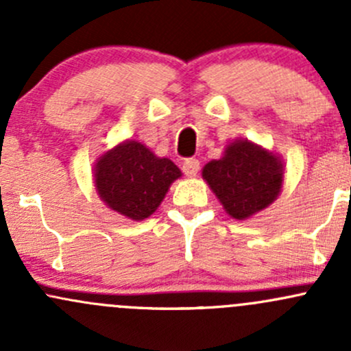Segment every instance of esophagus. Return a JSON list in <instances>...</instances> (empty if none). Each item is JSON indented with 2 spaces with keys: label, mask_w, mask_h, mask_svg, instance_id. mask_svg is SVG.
Here are the masks:
<instances>
[{
  "label": "esophagus",
  "mask_w": 351,
  "mask_h": 351,
  "mask_svg": "<svg viewBox=\"0 0 351 351\" xmlns=\"http://www.w3.org/2000/svg\"><path fill=\"white\" fill-rule=\"evenodd\" d=\"M182 169H183V173H185L186 176H190V178H192V176H197L198 169H200V161H198V159H195V158L185 159V161H183Z\"/></svg>",
  "instance_id": "34e87169"
}]
</instances>
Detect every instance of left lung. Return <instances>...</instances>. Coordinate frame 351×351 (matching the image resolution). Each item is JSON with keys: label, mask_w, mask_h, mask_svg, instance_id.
<instances>
[{"label": "left lung", "mask_w": 351, "mask_h": 351, "mask_svg": "<svg viewBox=\"0 0 351 351\" xmlns=\"http://www.w3.org/2000/svg\"><path fill=\"white\" fill-rule=\"evenodd\" d=\"M202 176L231 217L244 221L277 200L284 182V162L277 154L247 139L226 147L212 159Z\"/></svg>", "instance_id": "1"}]
</instances>
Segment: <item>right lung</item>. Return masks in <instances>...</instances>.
I'll use <instances>...</instances> for the list:
<instances>
[{
  "instance_id": "right-lung-1",
  "label": "right lung",
  "mask_w": 351,
  "mask_h": 351,
  "mask_svg": "<svg viewBox=\"0 0 351 351\" xmlns=\"http://www.w3.org/2000/svg\"><path fill=\"white\" fill-rule=\"evenodd\" d=\"M93 171L98 197L132 221L154 214L169 185L182 176L171 159L158 158L137 141H123L101 154Z\"/></svg>"
}]
</instances>
